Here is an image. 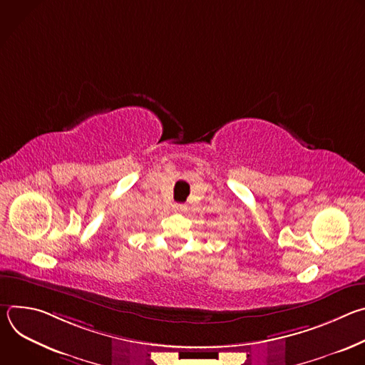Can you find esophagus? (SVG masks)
Listing matches in <instances>:
<instances>
[{
  "label": "esophagus",
  "instance_id": "obj_1",
  "mask_svg": "<svg viewBox=\"0 0 365 365\" xmlns=\"http://www.w3.org/2000/svg\"><path fill=\"white\" fill-rule=\"evenodd\" d=\"M173 207H175V211H183L185 210V205L176 203V205H173Z\"/></svg>",
  "mask_w": 365,
  "mask_h": 365
}]
</instances>
